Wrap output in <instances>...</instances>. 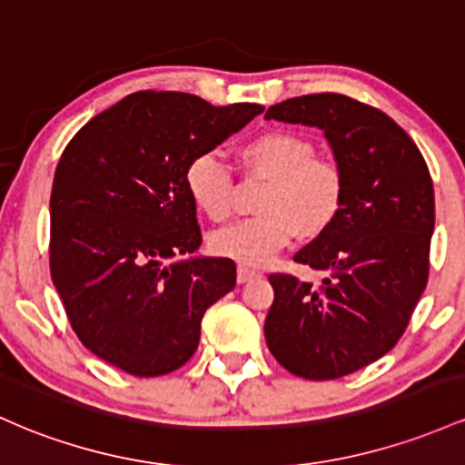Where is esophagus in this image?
Here are the masks:
<instances>
[{
	"instance_id": "34e87169",
	"label": "esophagus",
	"mask_w": 465,
	"mask_h": 465,
	"mask_svg": "<svg viewBox=\"0 0 465 465\" xmlns=\"http://www.w3.org/2000/svg\"><path fill=\"white\" fill-rule=\"evenodd\" d=\"M253 278H260V272H256V269L247 267V264H241V267H238V282L244 284Z\"/></svg>"
}]
</instances>
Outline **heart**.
<instances>
[{
	"label": "heart",
	"mask_w": 465,
	"mask_h": 465,
	"mask_svg": "<svg viewBox=\"0 0 465 465\" xmlns=\"http://www.w3.org/2000/svg\"><path fill=\"white\" fill-rule=\"evenodd\" d=\"M249 174L267 178L258 198V216L212 236L213 253L242 264H264L295 236L313 241L333 227L344 207V172L333 158L315 154L307 136L291 130H269L238 150ZM192 203L212 223L233 213V176L212 152L193 156L185 170Z\"/></svg>",
	"instance_id": "heart-1"
}]
</instances>
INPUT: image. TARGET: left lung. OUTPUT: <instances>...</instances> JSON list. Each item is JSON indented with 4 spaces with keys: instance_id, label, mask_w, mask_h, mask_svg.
Here are the masks:
<instances>
[{
    "instance_id": "obj_1",
    "label": "left lung",
    "mask_w": 465,
    "mask_h": 465,
    "mask_svg": "<svg viewBox=\"0 0 465 465\" xmlns=\"http://www.w3.org/2000/svg\"><path fill=\"white\" fill-rule=\"evenodd\" d=\"M264 119L324 130L346 196L329 232L293 260L322 272L311 284L272 273L264 338L304 380H338L380 360L404 335L430 267L435 190L420 147L389 114L320 92L275 104Z\"/></svg>"
}]
</instances>
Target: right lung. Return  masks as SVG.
I'll return each mask as SVG.
<instances>
[{
	"label": "right lung",
	"instance_id": "obj_1",
	"mask_svg": "<svg viewBox=\"0 0 465 465\" xmlns=\"http://www.w3.org/2000/svg\"><path fill=\"white\" fill-rule=\"evenodd\" d=\"M264 108L143 90L65 145L50 193V278L76 338L136 377L167 375L198 349L201 320L236 287L203 242L185 170Z\"/></svg>",
	"mask_w": 465,
	"mask_h": 465
}]
</instances>
